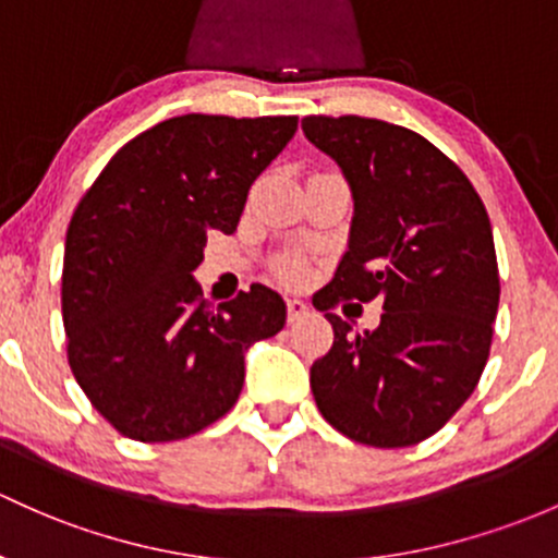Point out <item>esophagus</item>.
Here are the masks:
<instances>
[{
  "mask_svg": "<svg viewBox=\"0 0 558 558\" xmlns=\"http://www.w3.org/2000/svg\"><path fill=\"white\" fill-rule=\"evenodd\" d=\"M303 316H308V305H305L303 301H298V298H290V301H287V319L298 322V319H303Z\"/></svg>",
  "mask_w": 558,
  "mask_h": 558,
  "instance_id": "esophagus-1",
  "label": "esophagus"
}]
</instances>
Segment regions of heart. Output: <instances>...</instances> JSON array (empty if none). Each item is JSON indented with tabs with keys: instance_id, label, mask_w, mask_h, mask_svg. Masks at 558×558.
<instances>
[{
	"instance_id": "1",
	"label": "heart",
	"mask_w": 558,
	"mask_h": 558,
	"mask_svg": "<svg viewBox=\"0 0 558 558\" xmlns=\"http://www.w3.org/2000/svg\"><path fill=\"white\" fill-rule=\"evenodd\" d=\"M290 277H292V274H290Z\"/></svg>"
}]
</instances>
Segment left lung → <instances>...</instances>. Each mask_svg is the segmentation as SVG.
Returning <instances> with one entry per match:
<instances>
[{
	"label": "left lung",
	"mask_w": 558,
	"mask_h": 558,
	"mask_svg": "<svg viewBox=\"0 0 558 558\" xmlns=\"http://www.w3.org/2000/svg\"><path fill=\"white\" fill-rule=\"evenodd\" d=\"M303 133L343 172L349 250L327 284L338 298L383 301L377 329H335L311 367L316 407L340 434L410 447L445 425L476 388L493 343L500 279L487 209L434 143L364 117H305Z\"/></svg>",
	"instance_id": "8db88e82"
}]
</instances>
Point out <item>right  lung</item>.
<instances>
[{"mask_svg":"<svg viewBox=\"0 0 558 558\" xmlns=\"http://www.w3.org/2000/svg\"><path fill=\"white\" fill-rule=\"evenodd\" d=\"M298 117L183 113L124 143L65 231L69 364L95 410L135 441L207 428L242 393L244 356L284 327L279 292L253 284L213 308L194 268L209 231H236L250 185Z\"/></svg>","mask_w":558,"mask_h":558,"instance_id":"1","label":"right lung"}]
</instances>
